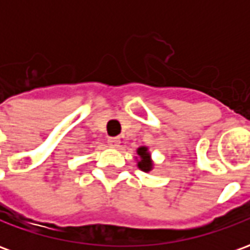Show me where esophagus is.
I'll use <instances>...</instances> for the list:
<instances>
[{"mask_svg":"<svg viewBox=\"0 0 250 250\" xmlns=\"http://www.w3.org/2000/svg\"><path fill=\"white\" fill-rule=\"evenodd\" d=\"M108 145L111 147H114V148H118L120 145V139L119 138H108Z\"/></svg>","mask_w":250,"mask_h":250,"instance_id":"1","label":"esophagus"}]
</instances>
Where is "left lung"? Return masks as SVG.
I'll return each instance as SVG.
<instances>
[{"label":"left lung","instance_id":"8db88e82","mask_svg":"<svg viewBox=\"0 0 250 250\" xmlns=\"http://www.w3.org/2000/svg\"><path fill=\"white\" fill-rule=\"evenodd\" d=\"M136 154H138V167L141 168L142 171L145 173H150L152 168H154V163H152L151 159V154L148 152V148L145 146L139 147L136 150Z\"/></svg>","mask_w":250,"mask_h":250}]
</instances>
